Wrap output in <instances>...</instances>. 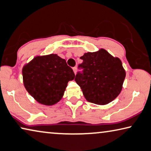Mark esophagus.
I'll list each match as a JSON object with an SVG mask.
<instances>
[{"instance_id": "obj_1", "label": "esophagus", "mask_w": 151, "mask_h": 151, "mask_svg": "<svg viewBox=\"0 0 151 151\" xmlns=\"http://www.w3.org/2000/svg\"><path fill=\"white\" fill-rule=\"evenodd\" d=\"M73 69L74 73H75V74H76V70H77V69H76V67H73Z\"/></svg>"}]
</instances>
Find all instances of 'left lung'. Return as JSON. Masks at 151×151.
Masks as SVG:
<instances>
[{"mask_svg":"<svg viewBox=\"0 0 151 151\" xmlns=\"http://www.w3.org/2000/svg\"><path fill=\"white\" fill-rule=\"evenodd\" d=\"M75 80L80 86L85 99L97 105H106L120 93L126 72L118 58H114L106 50L87 52L81 57Z\"/></svg>","mask_w":151,"mask_h":151,"instance_id":"left-lung-1","label":"left lung"}]
</instances>
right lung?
<instances>
[{
	"label": "right lung",
	"instance_id": "1",
	"mask_svg": "<svg viewBox=\"0 0 151 151\" xmlns=\"http://www.w3.org/2000/svg\"><path fill=\"white\" fill-rule=\"evenodd\" d=\"M23 84L27 92L40 104L52 106L63 97L75 73L64 59L57 54L36 56L24 66Z\"/></svg>",
	"mask_w": 151,
	"mask_h": 151
}]
</instances>
